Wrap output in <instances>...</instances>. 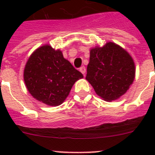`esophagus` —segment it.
<instances>
[{
  "instance_id": "esophagus-1",
  "label": "esophagus",
  "mask_w": 155,
  "mask_h": 155,
  "mask_svg": "<svg viewBox=\"0 0 155 155\" xmlns=\"http://www.w3.org/2000/svg\"><path fill=\"white\" fill-rule=\"evenodd\" d=\"M79 71L81 72L83 74H85V72H86V69H85V67H84V66H82V67H81L80 69H79Z\"/></svg>"
}]
</instances>
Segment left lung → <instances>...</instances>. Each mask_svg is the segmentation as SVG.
Here are the masks:
<instances>
[{
    "instance_id": "1",
    "label": "left lung",
    "mask_w": 155,
    "mask_h": 155,
    "mask_svg": "<svg viewBox=\"0 0 155 155\" xmlns=\"http://www.w3.org/2000/svg\"><path fill=\"white\" fill-rule=\"evenodd\" d=\"M135 78L131 56L112 42L90 50L86 80L105 101H113L127 92Z\"/></svg>"
}]
</instances>
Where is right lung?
Returning <instances> with one entry per match:
<instances>
[{
    "label": "right lung",
    "mask_w": 155,
    "mask_h": 155,
    "mask_svg": "<svg viewBox=\"0 0 155 155\" xmlns=\"http://www.w3.org/2000/svg\"><path fill=\"white\" fill-rule=\"evenodd\" d=\"M82 78L80 71L64 58L62 52L50 45L35 50L24 70V81L30 94L51 106L62 104L75 81Z\"/></svg>",
    "instance_id": "obj_1"
}]
</instances>
